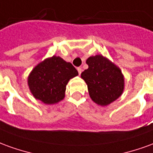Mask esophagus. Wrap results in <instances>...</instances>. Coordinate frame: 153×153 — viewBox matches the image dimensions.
I'll return each instance as SVG.
<instances>
[{
    "instance_id": "1",
    "label": "esophagus",
    "mask_w": 153,
    "mask_h": 153,
    "mask_svg": "<svg viewBox=\"0 0 153 153\" xmlns=\"http://www.w3.org/2000/svg\"><path fill=\"white\" fill-rule=\"evenodd\" d=\"M77 70H78V72H79V74H81V73H82V68L78 67V68H77Z\"/></svg>"
}]
</instances>
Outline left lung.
<instances>
[{"label": "left lung", "instance_id": "obj_1", "mask_svg": "<svg viewBox=\"0 0 153 153\" xmlns=\"http://www.w3.org/2000/svg\"><path fill=\"white\" fill-rule=\"evenodd\" d=\"M88 68L81 74L88 85L93 102L100 106H107L121 96L125 79L121 70L102 55L90 56L86 60Z\"/></svg>", "mask_w": 153, "mask_h": 153}]
</instances>
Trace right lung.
<instances>
[{
    "mask_svg": "<svg viewBox=\"0 0 153 153\" xmlns=\"http://www.w3.org/2000/svg\"><path fill=\"white\" fill-rule=\"evenodd\" d=\"M78 74L72 64L53 56L33 68L28 75V88L36 99L55 104L64 99L67 83Z\"/></svg>",
    "mask_w": 153,
    "mask_h": 153,
    "instance_id": "obj_1",
    "label": "right lung"
}]
</instances>
